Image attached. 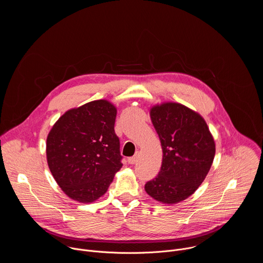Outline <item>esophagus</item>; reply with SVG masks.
<instances>
[{
  "label": "esophagus",
  "mask_w": 263,
  "mask_h": 263,
  "mask_svg": "<svg viewBox=\"0 0 263 263\" xmlns=\"http://www.w3.org/2000/svg\"><path fill=\"white\" fill-rule=\"evenodd\" d=\"M138 154H136L135 156H133V157H130V158H128V162L130 163V164H135L137 161H138Z\"/></svg>",
  "instance_id": "obj_1"
}]
</instances>
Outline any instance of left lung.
I'll use <instances>...</instances> for the list:
<instances>
[{"instance_id": "obj_1", "label": "left lung", "mask_w": 263, "mask_h": 263, "mask_svg": "<svg viewBox=\"0 0 263 263\" xmlns=\"http://www.w3.org/2000/svg\"><path fill=\"white\" fill-rule=\"evenodd\" d=\"M149 117L163 155L158 176L144 190L157 202L174 205L194 195L205 180L215 142L203 117L180 103L156 104L149 108Z\"/></svg>"}]
</instances>
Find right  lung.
Instances as JSON below:
<instances>
[{
	"mask_svg": "<svg viewBox=\"0 0 263 263\" xmlns=\"http://www.w3.org/2000/svg\"><path fill=\"white\" fill-rule=\"evenodd\" d=\"M117 107L96 100L71 108L47 137V161L61 191L71 200L92 203L104 196L122 168L115 132Z\"/></svg>",
	"mask_w": 263,
	"mask_h": 263,
	"instance_id": "right-lung-1",
	"label": "right lung"
}]
</instances>
